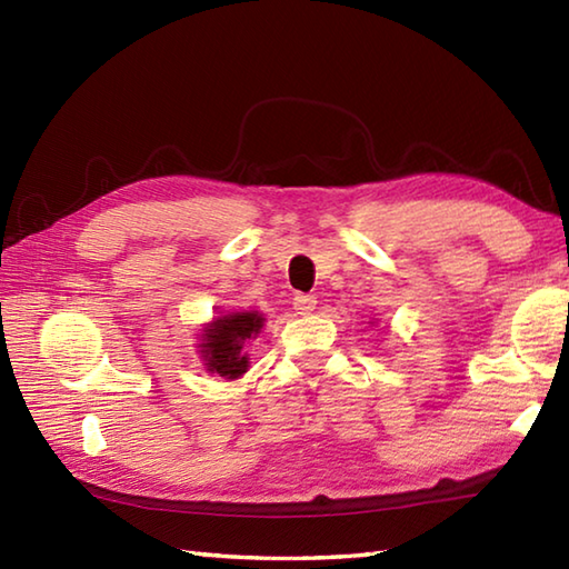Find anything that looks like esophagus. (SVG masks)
Returning a JSON list of instances; mask_svg holds the SVG:
<instances>
[{
  "label": "esophagus",
  "instance_id": "obj_1",
  "mask_svg": "<svg viewBox=\"0 0 569 569\" xmlns=\"http://www.w3.org/2000/svg\"><path fill=\"white\" fill-rule=\"evenodd\" d=\"M316 306H318L316 296H303V293H298V296L293 298V310L298 312V316H310V312L316 310Z\"/></svg>",
  "mask_w": 569,
  "mask_h": 569
}]
</instances>
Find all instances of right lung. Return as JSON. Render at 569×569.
<instances>
[{
  "mask_svg": "<svg viewBox=\"0 0 569 569\" xmlns=\"http://www.w3.org/2000/svg\"><path fill=\"white\" fill-rule=\"evenodd\" d=\"M263 328V316L257 310L229 312L214 318L202 330L200 355L204 369L220 373L224 379H239L249 369V357L244 355V342L257 337Z\"/></svg>",
  "mask_w": 569,
  "mask_h": 569,
  "instance_id": "right-lung-1",
  "label": "right lung"
}]
</instances>
